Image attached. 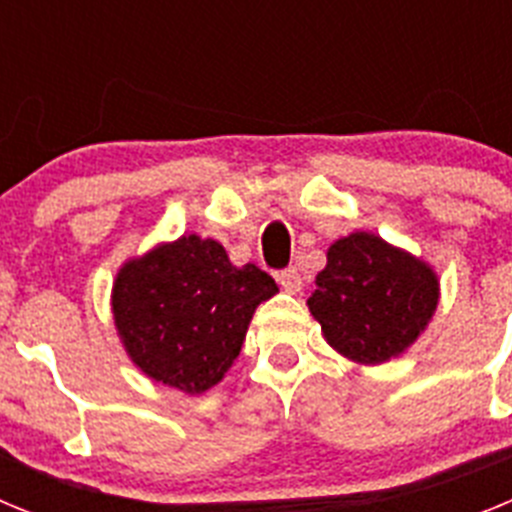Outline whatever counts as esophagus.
<instances>
[{
    "instance_id": "34e87169",
    "label": "esophagus",
    "mask_w": 512,
    "mask_h": 512,
    "mask_svg": "<svg viewBox=\"0 0 512 512\" xmlns=\"http://www.w3.org/2000/svg\"><path fill=\"white\" fill-rule=\"evenodd\" d=\"M277 282L282 284L284 292H292V295H295V292H300V289H302V277H300V271H297L295 266H289V269L279 271Z\"/></svg>"
}]
</instances>
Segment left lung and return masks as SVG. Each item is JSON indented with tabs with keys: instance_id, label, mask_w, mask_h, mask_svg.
Returning a JSON list of instances; mask_svg holds the SVG:
<instances>
[{
	"instance_id": "8db88e82",
	"label": "left lung",
	"mask_w": 512,
	"mask_h": 512,
	"mask_svg": "<svg viewBox=\"0 0 512 512\" xmlns=\"http://www.w3.org/2000/svg\"><path fill=\"white\" fill-rule=\"evenodd\" d=\"M315 282L310 312L330 346L361 364L402 354L438 305L436 274L372 233L333 243Z\"/></svg>"
}]
</instances>
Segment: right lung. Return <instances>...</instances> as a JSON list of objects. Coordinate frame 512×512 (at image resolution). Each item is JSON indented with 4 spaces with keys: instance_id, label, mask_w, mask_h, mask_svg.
<instances>
[{
    "instance_id": "add662e5",
    "label": "right lung",
    "mask_w": 512,
    "mask_h": 512,
    "mask_svg": "<svg viewBox=\"0 0 512 512\" xmlns=\"http://www.w3.org/2000/svg\"><path fill=\"white\" fill-rule=\"evenodd\" d=\"M277 292L256 264L238 269L217 241L184 235L122 266L112 310L130 359L156 382L194 395L223 379L256 305Z\"/></svg>"
}]
</instances>
